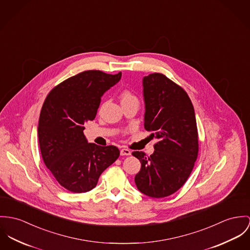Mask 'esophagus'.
<instances>
[{"mask_svg": "<svg viewBox=\"0 0 250 250\" xmlns=\"http://www.w3.org/2000/svg\"><path fill=\"white\" fill-rule=\"evenodd\" d=\"M120 155L121 156H130V155H132V152L130 150L124 148V149L120 150Z\"/></svg>", "mask_w": 250, "mask_h": 250, "instance_id": "34e87169", "label": "esophagus"}]
</instances>
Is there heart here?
Masks as SVG:
<instances>
[{
  "instance_id": "b5f03b06",
  "label": "heart",
  "mask_w": 250,
  "mask_h": 250,
  "mask_svg": "<svg viewBox=\"0 0 250 250\" xmlns=\"http://www.w3.org/2000/svg\"><path fill=\"white\" fill-rule=\"evenodd\" d=\"M120 99L122 102V101H126V100H130V99H136V97L129 91H123L120 94Z\"/></svg>"
}]
</instances>
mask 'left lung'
I'll return each mask as SVG.
<instances>
[{
  "mask_svg": "<svg viewBox=\"0 0 250 250\" xmlns=\"http://www.w3.org/2000/svg\"><path fill=\"white\" fill-rule=\"evenodd\" d=\"M144 127L158 138L155 152H133L141 168L137 189L151 198L174 194L187 181L198 157V129L193 104L186 91L161 73L142 79Z\"/></svg>",
  "mask_w": 250,
  "mask_h": 250,
  "instance_id": "1",
  "label": "left lung"
}]
</instances>
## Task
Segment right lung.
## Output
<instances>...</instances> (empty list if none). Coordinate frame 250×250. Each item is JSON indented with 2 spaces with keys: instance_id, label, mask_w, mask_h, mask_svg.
I'll return each mask as SVG.
<instances>
[{
  "instance_id": "right-lung-1",
  "label": "right lung",
  "mask_w": 250,
  "mask_h": 250,
  "mask_svg": "<svg viewBox=\"0 0 250 250\" xmlns=\"http://www.w3.org/2000/svg\"><path fill=\"white\" fill-rule=\"evenodd\" d=\"M121 78L86 70L56 86L41 110L38 137L45 166L61 186L73 193L93 189L105 169L119 157L115 146L89 143L84 124L93 120L102 95Z\"/></svg>"
}]
</instances>
